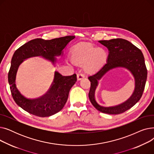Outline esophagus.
Returning a JSON list of instances; mask_svg holds the SVG:
<instances>
[{"label":"esophagus","instance_id":"obj_1","mask_svg":"<svg viewBox=\"0 0 154 154\" xmlns=\"http://www.w3.org/2000/svg\"><path fill=\"white\" fill-rule=\"evenodd\" d=\"M84 77H85L84 74H83V73H82V72L78 73L77 75V80H80L84 79Z\"/></svg>","mask_w":154,"mask_h":154}]
</instances>
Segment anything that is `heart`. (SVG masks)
I'll list each match as a JSON object with an SVG mask.
<instances>
[{"label": "heart", "instance_id": "b5f03b06", "mask_svg": "<svg viewBox=\"0 0 154 154\" xmlns=\"http://www.w3.org/2000/svg\"><path fill=\"white\" fill-rule=\"evenodd\" d=\"M106 52L103 48H98L91 44H84L79 46L72 56L73 60L76 63H87V69L90 71L99 69L106 62Z\"/></svg>", "mask_w": 154, "mask_h": 154}]
</instances>
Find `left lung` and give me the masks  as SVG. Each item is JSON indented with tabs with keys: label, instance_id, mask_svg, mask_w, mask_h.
I'll use <instances>...</instances> for the list:
<instances>
[{
	"label": "left lung",
	"instance_id": "obj_1",
	"mask_svg": "<svg viewBox=\"0 0 154 154\" xmlns=\"http://www.w3.org/2000/svg\"><path fill=\"white\" fill-rule=\"evenodd\" d=\"M107 47L109 54L107 62L97 72L88 77L91 81L88 97L99 111L108 114H120L132 108L142 96L147 77V70L142 51L131 42L123 38H114L109 40H99ZM122 66L130 70L135 78L136 87L133 94L124 103L115 107L105 108L100 106L94 99V91L98 80L110 69Z\"/></svg>",
	"mask_w": 154,
	"mask_h": 154
}]
</instances>
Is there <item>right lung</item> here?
I'll use <instances>...</instances> for the list:
<instances>
[{"label":"right lung","instance_id":"obj_1","mask_svg":"<svg viewBox=\"0 0 154 154\" xmlns=\"http://www.w3.org/2000/svg\"><path fill=\"white\" fill-rule=\"evenodd\" d=\"M75 36L67 35L51 40L35 38L20 47L14 52L11 66L8 74L12 97L19 107L30 114L40 117L51 116L60 111L67 102L71 87L77 81L75 74L70 76H62L55 72L54 82L50 89L42 97L29 99L18 91L15 84L16 73L20 64L24 59L35 56H42L52 62L56 60L55 56L61 55L62 50Z\"/></svg>","mask_w":154,"mask_h":154}]
</instances>
